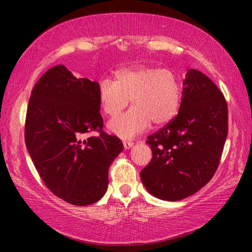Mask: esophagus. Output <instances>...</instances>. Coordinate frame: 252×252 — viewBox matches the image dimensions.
Wrapping results in <instances>:
<instances>
[{
  "mask_svg": "<svg viewBox=\"0 0 252 252\" xmlns=\"http://www.w3.org/2000/svg\"><path fill=\"white\" fill-rule=\"evenodd\" d=\"M124 146H125L126 148L132 147V141H130V140H124Z\"/></svg>",
  "mask_w": 252,
  "mask_h": 252,
  "instance_id": "34e87169",
  "label": "esophagus"
}]
</instances>
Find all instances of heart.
<instances>
[{
	"mask_svg": "<svg viewBox=\"0 0 252 252\" xmlns=\"http://www.w3.org/2000/svg\"><path fill=\"white\" fill-rule=\"evenodd\" d=\"M171 102L170 94L167 91L160 87H151L144 92L139 98L133 102L130 109L133 111H141V112H151L155 109L161 108V106L168 105Z\"/></svg>",
	"mask_w": 252,
	"mask_h": 252,
	"instance_id": "1",
	"label": "heart"
}]
</instances>
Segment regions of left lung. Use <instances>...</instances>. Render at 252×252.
<instances>
[{
	"instance_id": "obj_1",
	"label": "left lung",
	"mask_w": 252,
	"mask_h": 252,
	"mask_svg": "<svg viewBox=\"0 0 252 252\" xmlns=\"http://www.w3.org/2000/svg\"><path fill=\"white\" fill-rule=\"evenodd\" d=\"M101 89L75 78L64 65L51 67L31 94L25 143L40 178L57 197L73 205H91L104 196L109 167L123 151L109 135L99 115ZM93 132L81 139L79 133Z\"/></svg>"
}]
</instances>
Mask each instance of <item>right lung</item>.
Wrapping results in <instances>:
<instances>
[{
	"label": "right lung",
	"instance_id": "right-lung-1",
	"mask_svg": "<svg viewBox=\"0 0 252 252\" xmlns=\"http://www.w3.org/2000/svg\"><path fill=\"white\" fill-rule=\"evenodd\" d=\"M182 86L178 115L148 136L153 158L140 174L147 190L163 201H180L211 180L228 133L226 99L211 79L190 68Z\"/></svg>",
	"mask_w": 252,
	"mask_h": 252
}]
</instances>
